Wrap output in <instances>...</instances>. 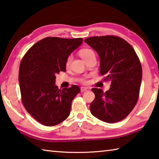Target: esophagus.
<instances>
[{
	"label": "esophagus",
	"instance_id": "34e87169",
	"mask_svg": "<svg viewBox=\"0 0 159 159\" xmlns=\"http://www.w3.org/2000/svg\"><path fill=\"white\" fill-rule=\"evenodd\" d=\"M80 90H81V92H84V91L89 90L90 88H88V87H81V88H80Z\"/></svg>",
	"mask_w": 159,
	"mask_h": 159
}]
</instances>
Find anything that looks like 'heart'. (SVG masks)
<instances>
[{"instance_id":"heart-1","label":"heart","mask_w":159,"mask_h":159,"mask_svg":"<svg viewBox=\"0 0 159 159\" xmlns=\"http://www.w3.org/2000/svg\"><path fill=\"white\" fill-rule=\"evenodd\" d=\"M79 54H80V57H81L84 60H87V59L88 57H90V56L95 55V52H94L91 49H89V48H84V49L80 50L79 52ZM71 60H72V56L71 55L69 56L68 58H67V60H66V65H69L70 62H71Z\"/></svg>"}]
</instances>
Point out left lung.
I'll use <instances>...</instances> for the list:
<instances>
[{
	"label": "left lung",
	"instance_id": "1",
	"mask_svg": "<svg viewBox=\"0 0 159 159\" xmlns=\"http://www.w3.org/2000/svg\"><path fill=\"white\" fill-rule=\"evenodd\" d=\"M85 42L98 54L104 80L111 82L105 93L92 88L95 98L90 106L91 114L106 123L120 121L138 102L142 77L140 61L133 48L120 37L94 36Z\"/></svg>",
	"mask_w": 159,
	"mask_h": 159
}]
</instances>
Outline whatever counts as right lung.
<instances>
[{"label":"right lung","instance_id":"add662e5","mask_svg":"<svg viewBox=\"0 0 159 159\" xmlns=\"http://www.w3.org/2000/svg\"><path fill=\"white\" fill-rule=\"evenodd\" d=\"M83 39L47 37L35 43L21 60L19 71L21 102L38 122L54 126L69 116L71 102L79 93L76 85L60 90L55 75L66 71V60Z\"/></svg>","mask_w":159,"mask_h":159}]
</instances>
